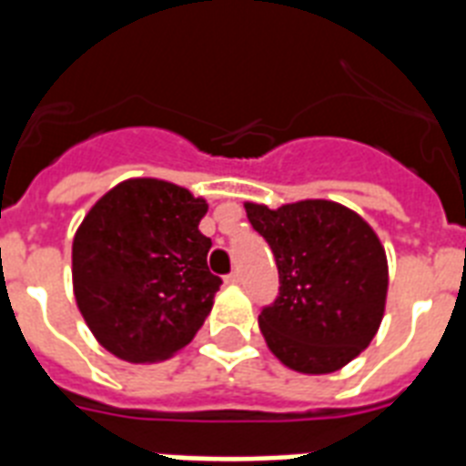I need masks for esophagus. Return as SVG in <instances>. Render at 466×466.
<instances>
[{
    "label": "esophagus",
    "mask_w": 466,
    "mask_h": 466,
    "mask_svg": "<svg viewBox=\"0 0 466 466\" xmlns=\"http://www.w3.org/2000/svg\"><path fill=\"white\" fill-rule=\"evenodd\" d=\"M225 283H227V285H239V283H241L239 270H232L229 276H225Z\"/></svg>",
    "instance_id": "1"
}]
</instances>
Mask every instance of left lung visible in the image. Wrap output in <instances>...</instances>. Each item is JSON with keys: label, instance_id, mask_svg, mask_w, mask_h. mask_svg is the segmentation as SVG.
<instances>
[{"label": "left lung", "instance_id": "obj_1", "mask_svg": "<svg viewBox=\"0 0 466 466\" xmlns=\"http://www.w3.org/2000/svg\"><path fill=\"white\" fill-rule=\"evenodd\" d=\"M248 222L276 256L278 298L258 314L268 348L307 375L336 372L375 339L387 299V256L372 227L331 200L268 210Z\"/></svg>", "mask_w": 466, "mask_h": 466}]
</instances>
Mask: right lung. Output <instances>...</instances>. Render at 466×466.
I'll return each mask as SVG.
<instances>
[{
  "label": "right lung",
  "mask_w": 466,
  "mask_h": 466,
  "mask_svg": "<svg viewBox=\"0 0 466 466\" xmlns=\"http://www.w3.org/2000/svg\"><path fill=\"white\" fill-rule=\"evenodd\" d=\"M205 212L203 198L174 183L130 178L84 218L72 244L75 298L106 350L155 362L193 340L222 285L198 229Z\"/></svg>",
  "instance_id": "obj_1"
}]
</instances>
